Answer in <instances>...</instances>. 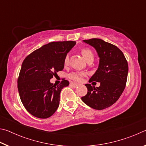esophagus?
<instances>
[{
  "mask_svg": "<svg viewBox=\"0 0 146 146\" xmlns=\"http://www.w3.org/2000/svg\"><path fill=\"white\" fill-rule=\"evenodd\" d=\"M70 86H72L73 88H76V87H77V86H78V84H76L75 82H71L70 83Z\"/></svg>",
  "mask_w": 146,
  "mask_h": 146,
  "instance_id": "obj_1",
  "label": "esophagus"
}]
</instances>
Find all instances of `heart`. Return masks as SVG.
I'll list each match as a JSON object with an SVG mask.
<instances>
[{
    "label": "heart",
    "instance_id": "1",
    "mask_svg": "<svg viewBox=\"0 0 146 146\" xmlns=\"http://www.w3.org/2000/svg\"><path fill=\"white\" fill-rule=\"evenodd\" d=\"M82 55L83 57L84 58L86 61H88L89 59L94 57L93 53H92L90 49H83L82 50ZM69 62V55H67L66 56L65 58H64V64L65 65H67ZM85 75V74L84 73H80V72H73L71 73L70 75H69V78L73 80L77 81H81L82 79V77Z\"/></svg>",
    "mask_w": 146,
    "mask_h": 146
}]
</instances>
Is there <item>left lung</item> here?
I'll use <instances>...</instances> for the list:
<instances>
[{"label": "left lung", "mask_w": 146, "mask_h": 146, "mask_svg": "<svg viewBox=\"0 0 146 146\" xmlns=\"http://www.w3.org/2000/svg\"><path fill=\"white\" fill-rule=\"evenodd\" d=\"M95 49L99 64L89 82H100L95 88L90 84L85 86L88 93L81 99L86 105L97 110L110 107L118 100L126 84L128 64L123 53L113 44L99 38L84 40Z\"/></svg>", "instance_id": "1"}]
</instances>
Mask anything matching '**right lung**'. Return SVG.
<instances>
[{
  "label": "right lung",
  "instance_id": "add662e5",
  "mask_svg": "<svg viewBox=\"0 0 146 146\" xmlns=\"http://www.w3.org/2000/svg\"><path fill=\"white\" fill-rule=\"evenodd\" d=\"M75 41L52 42L29 54L22 64L17 80L20 98L24 108L35 117L53 115L60 102V94L69 82L63 80L56 86L50 79L63 70L64 58Z\"/></svg>",
  "mask_w": 146,
  "mask_h": 146
}]
</instances>
